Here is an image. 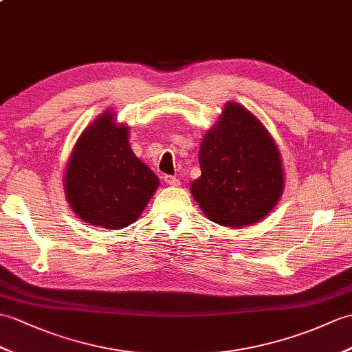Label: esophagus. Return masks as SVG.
I'll return each instance as SVG.
<instances>
[{
	"label": "esophagus",
	"instance_id": "esophagus-1",
	"mask_svg": "<svg viewBox=\"0 0 352 352\" xmlns=\"http://www.w3.org/2000/svg\"><path fill=\"white\" fill-rule=\"evenodd\" d=\"M163 179H165V183L169 184V186H179V179L177 177L165 175V177H163Z\"/></svg>",
	"mask_w": 352,
	"mask_h": 352
}]
</instances>
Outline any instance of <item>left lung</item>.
Wrapping results in <instances>:
<instances>
[{
    "label": "left lung",
    "mask_w": 352,
    "mask_h": 352,
    "mask_svg": "<svg viewBox=\"0 0 352 352\" xmlns=\"http://www.w3.org/2000/svg\"><path fill=\"white\" fill-rule=\"evenodd\" d=\"M201 177L190 192L213 222L240 228L264 219L283 192L277 146L255 116L226 103L216 127L204 136Z\"/></svg>",
    "instance_id": "8db88e82"
}]
</instances>
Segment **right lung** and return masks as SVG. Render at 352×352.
<instances>
[{
    "instance_id": "1",
    "label": "right lung",
    "mask_w": 352,
    "mask_h": 352,
    "mask_svg": "<svg viewBox=\"0 0 352 352\" xmlns=\"http://www.w3.org/2000/svg\"><path fill=\"white\" fill-rule=\"evenodd\" d=\"M104 112L80 135L65 170L73 211L94 226L121 230L141 216L159 178L130 148L126 126Z\"/></svg>"
}]
</instances>
